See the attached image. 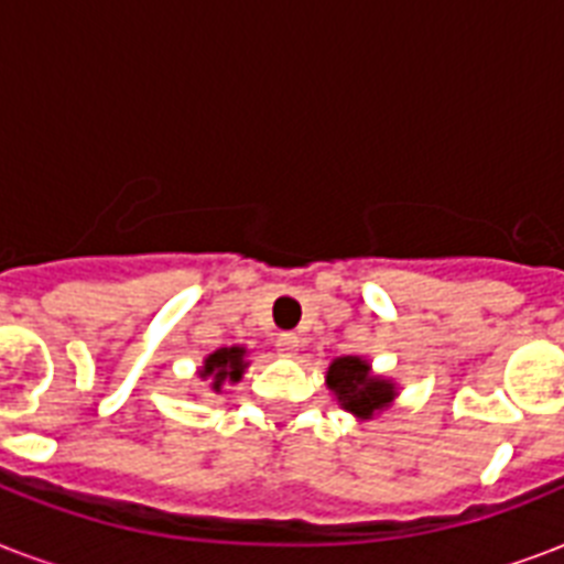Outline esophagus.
I'll list each match as a JSON object with an SVG mask.
<instances>
[{
	"mask_svg": "<svg viewBox=\"0 0 564 564\" xmlns=\"http://www.w3.org/2000/svg\"><path fill=\"white\" fill-rule=\"evenodd\" d=\"M274 348H278V354H281V357L292 360V357L299 354V336L281 334V336H278V343H274Z\"/></svg>",
	"mask_w": 564,
	"mask_h": 564,
	"instance_id": "1",
	"label": "esophagus"
}]
</instances>
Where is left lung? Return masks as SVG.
Segmentation results:
<instances>
[{
  "instance_id": "left-lung-1",
  "label": "left lung",
  "mask_w": 564,
  "mask_h": 564,
  "mask_svg": "<svg viewBox=\"0 0 564 564\" xmlns=\"http://www.w3.org/2000/svg\"><path fill=\"white\" fill-rule=\"evenodd\" d=\"M325 383L334 394V401L360 421H369L386 412L398 398V383L377 375L366 357H354V354L336 357L327 366Z\"/></svg>"
}]
</instances>
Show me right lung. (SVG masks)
<instances>
[{
    "label": "right lung",
    "mask_w": 564,
    "mask_h": 564,
    "mask_svg": "<svg viewBox=\"0 0 564 564\" xmlns=\"http://www.w3.org/2000/svg\"><path fill=\"white\" fill-rule=\"evenodd\" d=\"M248 366H251L248 362V348L230 345V348H216L213 354H207L202 366H198V377L219 394L225 386L239 383Z\"/></svg>",
    "instance_id": "add662e5"
}]
</instances>
